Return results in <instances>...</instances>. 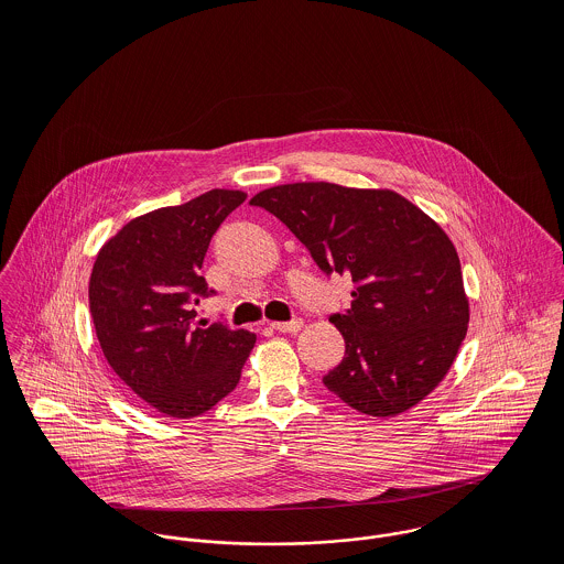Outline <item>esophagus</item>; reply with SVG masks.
Instances as JSON below:
<instances>
[{
  "mask_svg": "<svg viewBox=\"0 0 564 564\" xmlns=\"http://www.w3.org/2000/svg\"><path fill=\"white\" fill-rule=\"evenodd\" d=\"M302 325H304L302 319H293V322L271 323V327H273V329H278V332H297V329H302Z\"/></svg>",
  "mask_w": 564,
  "mask_h": 564,
  "instance_id": "34e87169",
  "label": "esophagus"
}]
</instances>
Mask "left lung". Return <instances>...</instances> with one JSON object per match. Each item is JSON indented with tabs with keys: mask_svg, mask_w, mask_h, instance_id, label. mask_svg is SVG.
<instances>
[{
	"mask_svg": "<svg viewBox=\"0 0 564 564\" xmlns=\"http://www.w3.org/2000/svg\"><path fill=\"white\" fill-rule=\"evenodd\" d=\"M311 251L325 275H351V308L329 322L345 356L323 384L371 416L430 395L467 334L469 302L454 242L395 191L297 182L251 197Z\"/></svg>",
	"mask_w": 564,
	"mask_h": 564,
	"instance_id": "8db88e82",
	"label": "left lung"
}]
</instances>
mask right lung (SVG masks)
I'll return each instance as SVG.
<instances>
[{
    "mask_svg": "<svg viewBox=\"0 0 564 564\" xmlns=\"http://www.w3.org/2000/svg\"><path fill=\"white\" fill-rule=\"evenodd\" d=\"M215 188L126 224L93 264L88 308L112 371L162 414L191 419L232 393L256 334L197 327L193 306L213 295L199 269L213 235L245 202Z\"/></svg>",
    "mask_w": 564,
    "mask_h": 564,
    "instance_id": "add662e5",
    "label": "right lung"
}]
</instances>
